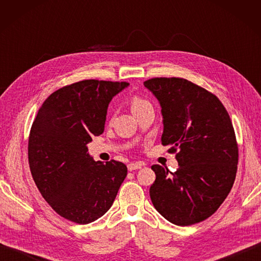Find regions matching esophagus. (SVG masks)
<instances>
[{
    "label": "esophagus",
    "mask_w": 261,
    "mask_h": 261,
    "mask_svg": "<svg viewBox=\"0 0 261 261\" xmlns=\"http://www.w3.org/2000/svg\"><path fill=\"white\" fill-rule=\"evenodd\" d=\"M142 166H145V163L142 162H138V163H131L127 165V169H129L130 171H134L136 169H140Z\"/></svg>",
    "instance_id": "esophagus-1"
}]
</instances>
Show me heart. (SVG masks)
Here are the masks:
<instances>
[{
	"instance_id": "obj_1",
	"label": "heart",
	"mask_w": 261,
	"mask_h": 261,
	"mask_svg": "<svg viewBox=\"0 0 261 261\" xmlns=\"http://www.w3.org/2000/svg\"><path fill=\"white\" fill-rule=\"evenodd\" d=\"M151 103L148 101V99L143 98L141 96H134L131 99V108H132V111L134 112H136V111L138 110H141L143 108H147V107H150Z\"/></svg>"
}]
</instances>
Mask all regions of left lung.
<instances>
[{"instance_id":"8db88e82","label":"left lung","mask_w":261,"mask_h":261,"mask_svg":"<svg viewBox=\"0 0 261 261\" xmlns=\"http://www.w3.org/2000/svg\"><path fill=\"white\" fill-rule=\"evenodd\" d=\"M145 86L162 105V143L179 165L174 173L151 166V202L176 225L202 222L224 202L236 179L239 148L230 115L213 93L185 79L154 77Z\"/></svg>"}]
</instances>
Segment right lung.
<instances>
[{"label": "right lung", "mask_w": 261, "mask_h": 261, "mask_svg": "<svg viewBox=\"0 0 261 261\" xmlns=\"http://www.w3.org/2000/svg\"><path fill=\"white\" fill-rule=\"evenodd\" d=\"M126 82L85 80L54 92L31 125L28 158L32 178L55 212L79 224L112 206L127 174L116 160L94 162L86 145L103 134L111 99Z\"/></svg>", "instance_id": "1"}]
</instances>
